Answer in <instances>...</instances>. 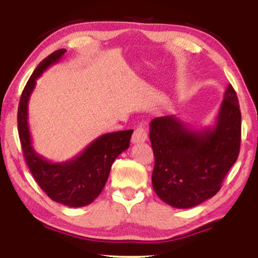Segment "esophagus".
<instances>
[{"label": "esophagus", "mask_w": 258, "mask_h": 258, "mask_svg": "<svg viewBox=\"0 0 258 258\" xmlns=\"http://www.w3.org/2000/svg\"><path fill=\"white\" fill-rule=\"evenodd\" d=\"M148 139V133L144 126H139V128H136L135 132L133 134V137H132V141L133 143H143L146 142Z\"/></svg>", "instance_id": "esophagus-1"}]
</instances>
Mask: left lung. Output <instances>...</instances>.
<instances>
[{
  "instance_id": "left-lung-1",
  "label": "left lung",
  "mask_w": 258,
  "mask_h": 258,
  "mask_svg": "<svg viewBox=\"0 0 258 258\" xmlns=\"http://www.w3.org/2000/svg\"><path fill=\"white\" fill-rule=\"evenodd\" d=\"M157 196L169 206L188 209L211 199L237 160L241 147V110L229 84L214 124L194 129L177 116L150 122Z\"/></svg>"
}]
</instances>
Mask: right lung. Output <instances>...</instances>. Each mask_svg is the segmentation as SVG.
I'll return each instance as SVG.
<instances>
[{"label": "right lung", "mask_w": 258, "mask_h": 258, "mask_svg": "<svg viewBox=\"0 0 258 258\" xmlns=\"http://www.w3.org/2000/svg\"><path fill=\"white\" fill-rule=\"evenodd\" d=\"M66 49H58L42 61L24 87L17 112L19 136L24 160L41 189L55 202L72 208L86 207L100 195L107 183L111 165L129 148L134 130L104 134L82 153L66 162L48 161L35 151L28 124V103L36 80L57 63Z\"/></svg>", "instance_id": "right-lung-1"}]
</instances>
